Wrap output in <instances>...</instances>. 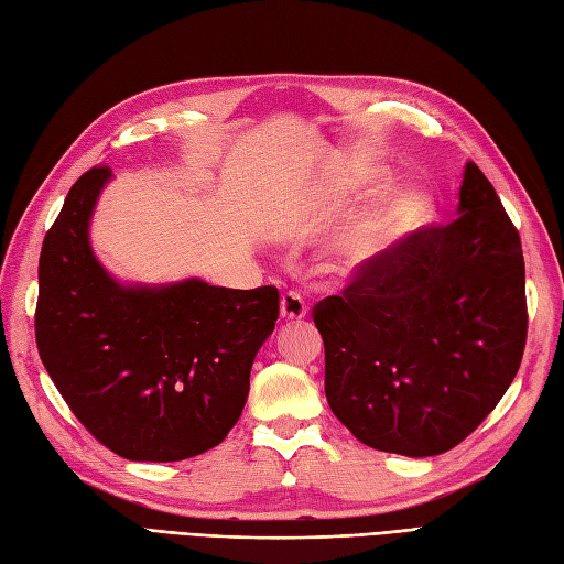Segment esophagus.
<instances>
[{"label":"esophagus","instance_id":"34e87169","mask_svg":"<svg viewBox=\"0 0 564 564\" xmlns=\"http://www.w3.org/2000/svg\"><path fill=\"white\" fill-rule=\"evenodd\" d=\"M307 316V302L302 300L300 293H285L281 297V319L283 322H300Z\"/></svg>","mask_w":564,"mask_h":564}]
</instances>
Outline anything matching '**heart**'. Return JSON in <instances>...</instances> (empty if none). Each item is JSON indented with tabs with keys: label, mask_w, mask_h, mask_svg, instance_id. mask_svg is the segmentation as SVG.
<instances>
[{
	"label": "heart",
	"mask_w": 564,
	"mask_h": 564,
	"mask_svg": "<svg viewBox=\"0 0 564 564\" xmlns=\"http://www.w3.org/2000/svg\"><path fill=\"white\" fill-rule=\"evenodd\" d=\"M367 185V176H352V187ZM429 216V199L416 191H398L369 207L355 234L345 238L336 250V269L352 276L367 269L381 254L386 242L398 230L422 224Z\"/></svg>",
	"instance_id": "1"
}]
</instances>
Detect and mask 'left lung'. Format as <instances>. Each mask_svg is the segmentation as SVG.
Instances as JSON below:
<instances>
[{
  "label": "left lung",
  "mask_w": 564,
  "mask_h": 564,
  "mask_svg": "<svg viewBox=\"0 0 564 564\" xmlns=\"http://www.w3.org/2000/svg\"><path fill=\"white\" fill-rule=\"evenodd\" d=\"M457 214L381 252L314 307L328 408L383 453H447L494 412L522 362V242L474 162Z\"/></svg>",
  "instance_id": "1"
}]
</instances>
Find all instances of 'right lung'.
Returning <instances> with one entry per match:
<instances>
[{
	"instance_id": "right-lung-1",
	"label": "right lung",
	"mask_w": 564,
	"mask_h": 564,
	"mask_svg": "<svg viewBox=\"0 0 564 564\" xmlns=\"http://www.w3.org/2000/svg\"><path fill=\"white\" fill-rule=\"evenodd\" d=\"M111 178L109 166L83 173L42 242L40 359L109 451L133 462L187 459L219 445L240 420L254 355L279 319V291L113 279L90 245Z\"/></svg>"
}]
</instances>
